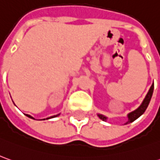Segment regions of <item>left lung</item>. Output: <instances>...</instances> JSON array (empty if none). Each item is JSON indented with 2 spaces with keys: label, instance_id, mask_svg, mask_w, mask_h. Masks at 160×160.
I'll return each mask as SVG.
<instances>
[{
  "label": "left lung",
  "instance_id": "obj_1",
  "mask_svg": "<svg viewBox=\"0 0 160 160\" xmlns=\"http://www.w3.org/2000/svg\"><path fill=\"white\" fill-rule=\"evenodd\" d=\"M153 89H154V83L152 84V87H151V88L149 89V92L147 93L145 98L143 99V101H142V104H141L140 106L137 108L136 110H135L134 112H130L128 114V120L126 122V124H128V123H131V122L135 121V119L139 118L142 114H143V112H145L146 109H147V107H148L149 103H150L151 99H152V94H153ZM97 115H98V117L101 118L102 120H103V121H106L107 117L103 116V115H102V114H97Z\"/></svg>",
  "mask_w": 160,
  "mask_h": 160
}]
</instances>
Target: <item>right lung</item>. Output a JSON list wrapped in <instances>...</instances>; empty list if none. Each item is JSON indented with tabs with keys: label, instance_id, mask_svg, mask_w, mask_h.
<instances>
[{
	"label": "right lung",
	"instance_id": "right-lung-1",
	"mask_svg": "<svg viewBox=\"0 0 160 160\" xmlns=\"http://www.w3.org/2000/svg\"><path fill=\"white\" fill-rule=\"evenodd\" d=\"M25 115H26L27 117H29V118H32V116H30V115H28V114H25ZM58 115H59V114H58V115H54V116H51V117H49V118H46V119H48V118H55V117H57V116H58Z\"/></svg>",
	"mask_w": 160,
	"mask_h": 160
}]
</instances>
